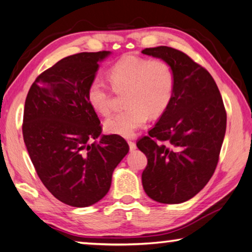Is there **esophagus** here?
<instances>
[{"label": "esophagus", "mask_w": 252, "mask_h": 252, "mask_svg": "<svg viewBox=\"0 0 252 252\" xmlns=\"http://www.w3.org/2000/svg\"><path fill=\"white\" fill-rule=\"evenodd\" d=\"M128 145H129V150L130 151H135L136 150V144L131 141H128Z\"/></svg>", "instance_id": "1"}]
</instances>
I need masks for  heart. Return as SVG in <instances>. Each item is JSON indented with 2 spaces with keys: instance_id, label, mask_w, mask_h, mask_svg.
I'll return each instance as SVG.
<instances>
[{
  "instance_id": "obj_1",
  "label": "heart",
  "mask_w": 252,
  "mask_h": 252,
  "mask_svg": "<svg viewBox=\"0 0 252 252\" xmlns=\"http://www.w3.org/2000/svg\"><path fill=\"white\" fill-rule=\"evenodd\" d=\"M109 79L115 89L126 88L124 104L127 107L107 118L104 126L106 131L123 137H130L145 125L148 114H162L174 94V72L166 61L160 59L126 56L111 65ZM87 98L99 114L110 111L109 88L101 78L90 81Z\"/></svg>"
}]
</instances>
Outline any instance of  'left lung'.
<instances>
[{
  "label": "left lung",
  "instance_id": "8db88e82",
  "mask_svg": "<svg viewBox=\"0 0 252 252\" xmlns=\"http://www.w3.org/2000/svg\"><path fill=\"white\" fill-rule=\"evenodd\" d=\"M142 53L166 61L175 79L170 105L136 144L147 158L143 188L159 203H182L216 171L226 128L223 100L208 70L182 51L160 45Z\"/></svg>",
  "mask_w": 252,
  "mask_h": 252
}]
</instances>
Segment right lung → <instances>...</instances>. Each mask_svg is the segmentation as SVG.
Returning a JSON list of instances; mask_svg holds the SVG:
<instances>
[{
  "label": "right lung",
  "instance_id": "add662e5",
  "mask_svg": "<svg viewBox=\"0 0 252 252\" xmlns=\"http://www.w3.org/2000/svg\"><path fill=\"white\" fill-rule=\"evenodd\" d=\"M110 53L81 52L58 61L33 82L24 105L23 139L36 174L53 196L75 208L108 193L113 172L129 151L121 136L100 135L87 98L98 63Z\"/></svg>",
  "mask_w": 252,
  "mask_h": 252
}]
</instances>
